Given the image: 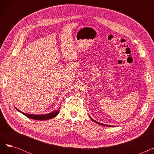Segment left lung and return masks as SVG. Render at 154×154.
Returning <instances> with one entry per match:
<instances>
[{"label": "left lung", "instance_id": "obj_1", "mask_svg": "<svg viewBox=\"0 0 154 154\" xmlns=\"http://www.w3.org/2000/svg\"><path fill=\"white\" fill-rule=\"evenodd\" d=\"M90 118L94 121V122H96L97 124H99V125H104V126H108V127H114V126H112V125H106V124H101V123H100V122H97V121H95V120H94L93 119H92L91 117H90Z\"/></svg>", "mask_w": 154, "mask_h": 154}]
</instances>
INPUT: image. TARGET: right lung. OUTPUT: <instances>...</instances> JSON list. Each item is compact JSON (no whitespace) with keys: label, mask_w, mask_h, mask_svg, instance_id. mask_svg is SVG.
<instances>
[{"label":"right lung","mask_w":154,"mask_h":154,"mask_svg":"<svg viewBox=\"0 0 154 154\" xmlns=\"http://www.w3.org/2000/svg\"><path fill=\"white\" fill-rule=\"evenodd\" d=\"M17 111H19V112L22 113V114H23L25 116H26L28 118H30L31 119H34V120H48V119H51L52 118H54L55 117H56L58 115V114L59 113V109H60V107H59V109L57 110L53 111L51 113H49V114H26V113H23L21 111H20L18 109H17L16 107H15Z\"/></svg>","instance_id":"right-lung-1"}]
</instances>
